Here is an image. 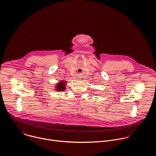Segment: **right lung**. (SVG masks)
Returning <instances> with one entry per match:
<instances>
[{
	"instance_id": "obj_1",
	"label": "right lung",
	"mask_w": 156,
	"mask_h": 156,
	"mask_svg": "<svg viewBox=\"0 0 156 156\" xmlns=\"http://www.w3.org/2000/svg\"><path fill=\"white\" fill-rule=\"evenodd\" d=\"M66 82H67V81H65V80L60 81L58 83H57V84H55L54 90L57 91V92L58 91H65Z\"/></svg>"
}]
</instances>
